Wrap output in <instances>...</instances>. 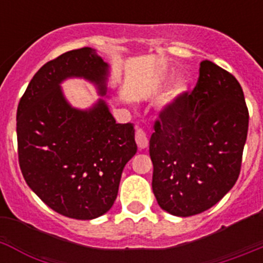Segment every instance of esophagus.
Wrapping results in <instances>:
<instances>
[{
    "instance_id": "esophagus-1",
    "label": "esophagus",
    "mask_w": 263,
    "mask_h": 263,
    "mask_svg": "<svg viewBox=\"0 0 263 263\" xmlns=\"http://www.w3.org/2000/svg\"><path fill=\"white\" fill-rule=\"evenodd\" d=\"M136 142L139 148H145L148 146V137L146 132L141 127H137L136 130Z\"/></svg>"
}]
</instances>
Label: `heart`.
<instances>
[{
    "label": "heart",
    "instance_id": "1",
    "mask_svg": "<svg viewBox=\"0 0 263 263\" xmlns=\"http://www.w3.org/2000/svg\"><path fill=\"white\" fill-rule=\"evenodd\" d=\"M183 90H184V84H183V83H176L175 87L173 88L171 95H173V96H178L179 93H182Z\"/></svg>",
    "mask_w": 263,
    "mask_h": 263
}]
</instances>
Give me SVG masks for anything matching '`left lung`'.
Here are the masks:
<instances>
[{"label": "left lung", "mask_w": 263, "mask_h": 263, "mask_svg": "<svg viewBox=\"0 0 263 263\" xmlns=\"http://www.w3.org/2000/svg\"><path fill=\"white\" fill-rule=\"evenodd\" d=\"M248 126L240 83L203 60L194 90L178 95L154 122L148 152L160 208L188 217L221 200L240 175Z\"/></svg>", "instance_id": "obj_1"}]
</instances>
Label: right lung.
<instances>
[{
    "label": "right lung",
    "instance_id": "add662e5",
    "mask_svg": "<svg viewBox=\"0 0 263 263\" xmlns=\"http://www.w3.org/2000/svg\"><path fill=\"white\" fill-rule=\"evenodd\" d=\"M108 64L89 47L39 68L17 109L18 160L27 185L51 210L90 220L111 208L125 164L137 153L133 124H116L104 100L89 110L69 106L59 84L79 76L106 93Z\"/></svg>",
    "mask_w": 263,
    "mask_h": 263
}]
</instances>
